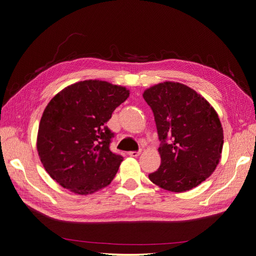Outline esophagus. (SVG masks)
I'll use <instances>...</instances> for the list:
<instances>
[{
    "label": "esophagus",
    "mask_w": 256,
    "mask_h": 256,
    "mask_svg": "<svg viewBox=\"0 0 256 256\" xmlns=\"http://www.w3.org/2000/svg\"><path fill=\"white\" fill-rule=\"evenodd\" d=\"M141 154V150H138V151H130L128 154L131 156V157H138V154Z\"/></svg>",
    "instance_id": "esophagus-1"
}]
</instances>
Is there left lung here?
Here are the masks:
<instances>
[{
	"mask_svg": "<svg viewBox=\"0 0 256 256\" xmlns=\"http://www.w3.org/2000/svg\"><path fill=\"white\" fill-rule=\"evenodd\" d=\"M160 141L162 164L149 174L164 190L185 192L206 180L222 157L224 132L216 110L190 86L164 82L146 89Z\"/></svg>",
	"mask_w": 256,
	"mask_h": 256,
	"instance_id": "8db88e82",
	"label": "left lung"
}]
</instances>
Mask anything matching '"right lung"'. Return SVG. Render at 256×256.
<instances>
[{
	"instance_id": "right-lung-1",
	"label": "right lung",
	"mask_w": 256,
	"mask_h": 256,
	"mask_svg": "<svg viewBox=\"0 0 256 256\" xmlns=\"http://www.w3.org/2000/svg\"><path fill=\"white\" fill-rule=\"evenodd\" d=\"M128 94L124 86L86 80L48 102L38 128L37 150L46 172L60 186L86 196L114 178L123 157L110 151L114 133L106 123Z\"/></svg>"
}]
</instances>
